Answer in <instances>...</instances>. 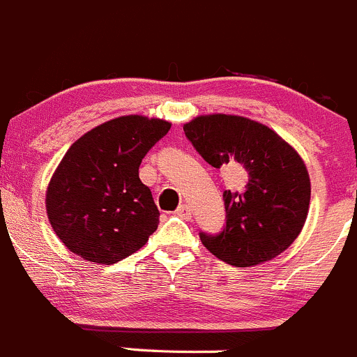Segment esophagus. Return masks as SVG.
Returning a JSON list of instances; mask_svg holds the SVG:
<instances>
[{"label":"esophagus","mask_w":357,"mask_h":357,"mask_svg":"<svg viewBox=\"0 0 357 357\" xmlns=\"http://www.w3.org/2000/svg\"><path fill=\"white\" fill-rule=\"evenodd\" d=\"M175 215L182 218H190V208L187 204H180L177 210H175Z\"/></svg>","instance_id":"34e87169"}]
</instances>
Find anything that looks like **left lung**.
Here are the masks:
<instances>
[{
	"label": "left lung",
	"mask_w": 357,
	"mask_h": 357,
	"mask_svg": "<svg viewBox=\"0 0 357 357\" xmlns=\"http://www.w3.org/2000/svg\"><path fill=\"white\" fill-rule=\"evenodd\" d=\"M187 140L211 167L245 168L248 180L225 190V225L199 232L224 262L250 267L274 259L297 239L310 203V180L297 151L276 132L241 116H199L183 125Z\"/></svg>",
	"instance_id": "obj_1"
}]
</instances>
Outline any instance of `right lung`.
Returning a JSON list of instances; mask_svg holds the SVG:
<instances>
[{
    "mask_svg": "<svg viewBox=\"0 0 357 357\" xmlns=\"http://www.w3.org/2000/svg\"><path fill=\"white\" fill-rule=\"evenodd\" d=\"M168 130L163 119L121 116L69 147L48 185L47 213L70 252L111 266L146 245L160 211L139 167Z\"/></svg>",
    "mask_w": 357,
    "mask_h": 357,
    "instance_id": "right-lung-1",
    "label": "right lung"
}]
</instances>
